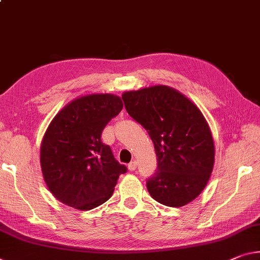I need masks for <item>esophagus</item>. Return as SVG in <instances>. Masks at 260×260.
I'll return each instance as SVG.
<instances>
[{
  "label": "esophagus",
  "mask_w": 260,
  "mask_h": 260,
  "mask_svg": "<svg viewBox=\"0 0 260 260\" xmlns=\"http://www.w3.org/2000/svg\"><path fill=\"white\" fill-rule=\"evenodd\" d=\"M137 166H138L137 162H135V160H133V162H131L128 166H127V168H128L129 171H134L135 169H137Z\"/></svg>",
  "instance_id": "1"
}]
</instances>
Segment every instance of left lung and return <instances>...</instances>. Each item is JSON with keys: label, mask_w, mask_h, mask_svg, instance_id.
<instances>
[{"label": "left lung", "mask_w": 260, "mask_h": 260, "mask_svg": "<svg viewBox=\"0 0 260 260\" xmlns=\"http://www.w3.org/2000/svg\"><path fill=\"white\" fill-rule=\"evenodd\" d=\"M122 101L154 143L157 171L147 179L152 199L169 207L191 203L207 185L214 166V141L203 113L167 85L123 92Z\"/></svg>", "instance_id": "obj_1"}]
</instances>
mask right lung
<instances>
[{
  "label": "right lung",
  "mask_w": 260,
  "mask_h": 260,
  "mask_svg": "<svg viewBox=\"0 0 260 260\" xmlns=\"http://www.w3.org/2000/svg\"><path fill=\"white\" fill-rule=\"evenodd\" d=\"M110 93L86 94L69 103L49 123L40 148L41 171L57 200L89 211L109 200L127 168L114 158L102 132L122 110Z\"/></svg>",
  "instance_id": "obj_1"
}]
</instances>
